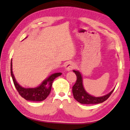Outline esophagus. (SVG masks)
<instances>
[{
	"mask_svg": "<svg viewBox=\"0 0 130 130\" xmlns=\"http://www.w3.org/2000/svg\"><path fill=\"white\" fill-rule=\"evenodd\" d=\"M75 67V63L73 62H72V61H69V62H68L67 63V64H66L65 69H66V71H71V70H72V69H73Z\"/></svg>",
	"mask_w": 130,
	"mask_h": 130,
	"instance_id": "esophagus-1",
	"label": "esophagus"
}]
</instances>
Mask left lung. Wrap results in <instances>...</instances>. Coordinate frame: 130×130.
<instances>
[{"label":"left lung","mask_w":130,"mask_h":130,"mask_svg":"<svg viewBox=\"0 0 130 130\" xmlns=\"http://www.w3.org/2000/svg\"><path fill=\"white\" fill-rule=\"evenodd\" d=\"M76 74L77 80L75 84L72 87V92L73 97L77 102H80L82 104H100L105 101L109 97L110 95L114 91L115 88H113L109 93L105 95L95 97V96H92L89 94H88L86 91L85 89L83 87V79H82V74L79 71H73Z\"/></svg>","instance_id":"left-lung-1"}]
</instances>
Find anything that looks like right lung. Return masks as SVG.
<instances>
[{
	"instance_id": "1",
	"label": "right lung",
	"mask_w": 130,
	"mask_h": 130,
	"mask_svg": "<svg viewBox=\"0 0 130 130\" xmlns=\"http://www.w3.org/2000/svg\"><path fill=\"white\" fill-rule=\"evenodd\" d=\"M11 75L16 89L22 98L30 101H42L50 93L53 82L55 78L62 75L61 73H55L45 79L42 84L35 88H24L18 84L14 77L12 69V59L11 61Z\"/></svg>"
}]
</instances>
